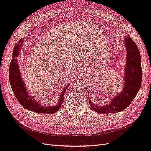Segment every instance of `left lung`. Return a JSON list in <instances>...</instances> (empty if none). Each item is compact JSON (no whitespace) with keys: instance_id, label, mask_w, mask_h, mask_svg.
Listing matches in <instances>:
<instances>
[{"instance_id":"left-lung-1","label":"left lung","mask_w":151,"mask_h":151,"mask_svg":"<svg viewBox=\"0 0 151 151\" xmlns=\"http://www.w3.org/2000/svg\"><path fill=\"white\" fill-rule=\"evenodd\" d=\"M124 41L127 48V61L124 90L113 99L109 105L105 106H97L90 100V107L97 113L106 114L122 111L131 103L141 87L142 70L140 54L137 45L130 37L125 38Z\"/></svg>"}]
</instances>
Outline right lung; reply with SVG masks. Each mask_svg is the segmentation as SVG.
<instances>
[{"label":"right lung","instance_id":"add662e5","mask_svg":"<svg viewBox=\"0 0 151 151\" xmlns=\"http://www.w3.org/2000/svg\"><path fill=\"white\" fill-rule=\"evenodd\" d=\"M22 42L23 40H20L14 46L13 58L9 66V81L13 93L19 103L25 109L39 113H54L56 112L60 109L61 106L63 103L64 93L68 88V86L66 87L65 90L61 92L60 101L56 106L44 107L42 104L36 102L34 97H31L25 90L24 83L21 78L19 67H18L17 58L18 56L22 46Z\"/></svg>","mask_w":151,"mask_h":151}]
</instances>
